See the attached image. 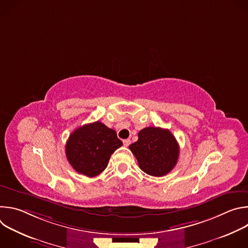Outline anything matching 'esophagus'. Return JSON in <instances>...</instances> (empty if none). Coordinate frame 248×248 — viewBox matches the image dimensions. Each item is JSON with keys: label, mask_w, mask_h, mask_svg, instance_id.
<instances>
[{"label": "esophagus", "mask_w": 248, "mask_h": 248, "mask_svg": "<svg viewBox=\"0 0 248 248\" xmlns=\"http://www.w3.org/2000/svg\"><path fill=\"white\" fill-rule=\"evenodd\" d=\"M129 144H130V139H124V145L125 147H127Z\"/></svg>", "instance_id": "obj_1"}]
</instances>
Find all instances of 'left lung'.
Wrapping results in <instances>:
<instances>
[{
    "instance_id": "8db88e82",
    "label": "left lung",
    "mask_w": 248,
    "mask_h": 248,
    "mask_svg": "<svg viewBox=\"0 0 248 248\" xmlns=\"http://www.w3.org/2000/svg\"><path fill=\"white\" fill-rule=\"evenodd\" d=\"M139 168L153 176L169 173L178 162L180 146L169 129L145 127L138 132V140L129 145Z\"/></svg>"
}]
</instances>
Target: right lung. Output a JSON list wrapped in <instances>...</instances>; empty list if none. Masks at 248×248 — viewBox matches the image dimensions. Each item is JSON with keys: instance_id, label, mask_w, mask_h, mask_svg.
Segmentation results:
<instances>
[{"instance_id": "1", "label": "right lung", "mask_w": 248, "mask_h": 248, "mask_svg": "<svg viewBox=\"0 0 248 248\" xmlns=\"http://www.w3.org/2000/svg\"><path fill=\"white\" fill-rule=\"evenodd\" d=\"M122 145L114 129L95 122L72 132L65 144V155L78 172L93 178L107 168L111 155Z\"/></svg>"}]
</instances>
